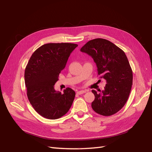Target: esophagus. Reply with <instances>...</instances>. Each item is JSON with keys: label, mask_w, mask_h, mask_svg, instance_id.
I'll list each match as a JSON object with an SVG mask.
<instances>
[{"label": "esophagus", "mask_w": 152, "mask_h": 152, "mask_svg": "<svg viewBox=\"0 0 152 152\" xmlns=\"http://www.w3.org/2000/svg\"><path fill=\"white\" fill-rule=\"evenodd\" d=\"M86 93V91H79L77 92V94H82L84 93Z\"/></svg>", "instance_id": "1"}]
</instances>
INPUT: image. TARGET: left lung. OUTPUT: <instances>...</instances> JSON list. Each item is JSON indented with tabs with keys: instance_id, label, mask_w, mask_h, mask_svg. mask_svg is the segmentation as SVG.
<instances>
[{
	"instance_id": "1",
	"label": "left lung",
	"mask_w": 152,
	"mask_h": 152,
	"mask_svg": "<svg viewBox=\"0 0 152 152\" xmlns=\"http://www.w3.org/2000/svg\"><path fill=\"white\" fill-rule=\"evenodd\" d=\"M93 58L101 79L107 81L104 91L94 90L91 107L103 116H110L121 110L126 103L132 85V71L123 50L104 39L89 40L80 49Z\"/></svg>"
}]
</instances>
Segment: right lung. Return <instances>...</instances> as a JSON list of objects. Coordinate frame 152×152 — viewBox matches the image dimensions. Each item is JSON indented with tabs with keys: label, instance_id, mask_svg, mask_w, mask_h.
Returning <instances> with one entry per match:
<instances>
[{
	"label": "right lung",
	"instance_id": "obj_1",
	"mask_svg": "<svg viewBox=\"0 0 152 152\" xmlns=\"http://www.w3.org/2000/svg\"><path fill=\"white\" fill-rule=\"evenodd\" d=\"M78 46L72 43H49L35 50L25 71L27 96L41 116L57 119L68 112L75 93L67 87L63 93L54 89L61 71L65 68L71 53Z\"/></svg>",
	"mask_w": 152,
	"mask_h": 152
}]
</instances>
